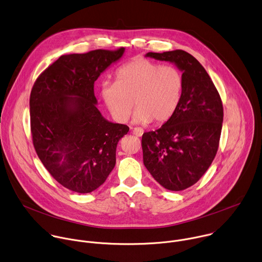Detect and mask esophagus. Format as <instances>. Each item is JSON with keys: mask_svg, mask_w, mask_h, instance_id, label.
<instances>
[{"mask_svg": "<svg viewBox=\"0 0 262 262\" xmlns=\"http://www.w3.org/2000/svg\"><path fill=\"white\" fill-rule=\"evenodd\" d=\"M132 130H133V134L138 136V137H142L143 134H144V130L142 128H140V127H135V128L132 127Z\"/></svg>", "mask_w": 262, "mask_h": 262, "instance_id": "1", "label": "esophagus"}]
</instances>
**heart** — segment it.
Wrapping results in <instances>:
<instances>
[{
	"label": "heart",
	"instance_id": "1",
	"mask_svg": "<svg viewBox=\"0 0 262 262\" xmlns=\"http://www.w3.org/2000/svg\"><path fill=\"white\" fill-rule=\"evenodd\" d=\"M183 88V75L177 67L136 59L117 69L115 82L101 84L100 96L112 118L119 123L129 119L134 103L138 108L136 122L164 123L176 113Z\"/></svg>",
	"mask_w": 262,
	"mask_h": 262
}]
</instances>
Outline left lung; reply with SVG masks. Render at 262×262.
<instances>
[{"mask_svg":"<svg viewBox=\"0 0 262 262\" xmlns=\"http://www.w3.org/2000/svg\"><path fill=\"white\" fill-rule=\"evenodd\" d=\"M145 57L170 62L183 72V95L176 113L160 128L142 138L148 171L163 188L182 191L200 180L216 155L223 103L204 67L186 51L149 52Z\"/></svg>","mask_w":262,"mask_h":262,"instance_id":"left-lung-1","label":"left lung"}]
</instances>
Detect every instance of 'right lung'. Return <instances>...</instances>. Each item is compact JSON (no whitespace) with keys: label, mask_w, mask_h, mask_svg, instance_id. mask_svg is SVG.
<instances>
[{"label":"right lung","mask_w":262,"mask_h":262,"mask_svg":"<svg viewBox=\"0 0 262 262\" xmlns=\"http://www.w3.org/2000/svg\"><path fill=\"white\" fill-rule=\"evenodd\" d=\"M125 49L62 55L35 80L29 99L35 152L66 189L86 194L103 185L116 163V147L128 133L97 108L94 84Z\"/></svg>","instance_id":"right-lung-1"}]
</instances>
